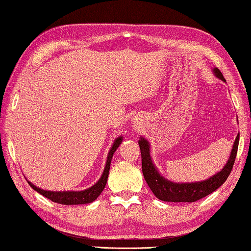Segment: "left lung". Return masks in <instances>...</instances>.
I'll return each mask as SVG.
<instances>
[{
	"label": "left lung",
	"mask_w": 251,
	"mask_h": 251,
	"mask_svg": "<svg viewBox=\"0 0 251 251\" xmlns=\"http://www.w3.org/2000/svg\"><path fill=\"white\" fill-rule=\"evenodd\" d=\"M212 71L217 78L226 82V79L220 70L213 68ZM238 144H239V134L234 140L229 160L220 172L203 181L176 183L161 176L151 157L150 142L142 136L138 141V145H140L142 155L143 176L154 196L160 200L166 202H196L209 196L226 182L229 174L231 173L233 163L236 160Z\"/></svg>",
	"instance_id": "8db88e82"
}]
</instances>
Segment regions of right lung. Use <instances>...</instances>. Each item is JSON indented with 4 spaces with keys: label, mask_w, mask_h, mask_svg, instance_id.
Masks as SVG:
<instances>
[{
    "label": "right lung",
    "mask_w": 251,
    "mask_h": 251,
    "mask_svg": "<svg viewBox=\"0 0 251 251\" xmlns=\"http://www.w3.org/2000/svg\"><path fill=\"white\" fill-rule=\"evenodd\" d=\"M123 137L118 136L116 140L114 141L113 145H111L108 155H107V161L106 165L104 169V172H102L101 176L99 180L95 183L93 186L90 188L82 190V191H47L43 189H40L38 186H35L33 183L27 181L31 188L34 191H37L38 193L42 194L43 197L50 199L51 201L55 202V203H60L65 205H75V204H87L94 202L96 199L100 196L102 190L105 189L107 178H108L109 174V168H110V162L111 157H113L114 153L116 152L118 146L122 144Z\"/></svg>",
    "instance_id": "right-lung-1"
}]
</instances>
